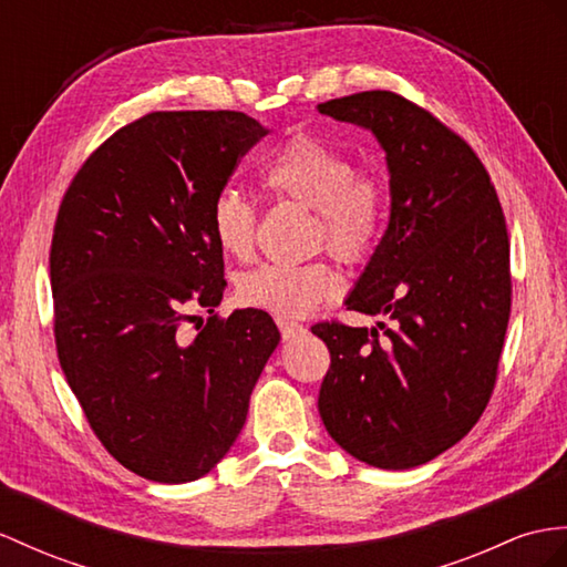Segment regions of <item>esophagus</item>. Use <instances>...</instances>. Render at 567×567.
Returning <instances> with one entry per match:
<instances>
[{"instance_id": "1", "label": "esophagus", "mask_w": 567, "mask_h": 567, "mask_svg": "<svg viewBox=\"0 0 567 567\" xmlns=\"http://www.w3.org/2000/svg\"><path fill=\"white\" fill-rule=\"evenodd\" d=\"M276 324H279L281 337H284L286 341L298 339V337H302V334H306V331H308L302 324H298V322H293V320H284V317H281V320L276 322Z\"/></svg>"}]
</instances>
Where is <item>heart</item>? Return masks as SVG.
<instances>
[{"label": "heart", "mask_w": 567, "mask_h": 567, "mask_svg": "<svg viewBox=\"0 0 567 567\" xmlns=\"http://www.w3.org/2000/svg\"><path fill=\"white\" fill-rule=\"evenodd\" d=\"M259 183L274 197L315 212L327 247L343 261H365L382 238L388 195L380 177L355 173L349 154L317 134H296L261 165ZM209 226L216 245L230 257H250L255 206L238 189H224L212 204ZM341 276L324 261L261 265L245 271L236 293L247 308L279 317H302L337 298Z\"/></svg>", "instance_id": "obj_1"}]
</instances>
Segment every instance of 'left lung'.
Segmentation results:
<instances>
[{
  "label": "left lung",
  "instance_id": "obj_1",
  "mask_svg": "<svg viewBox=\"0 0 567 567\" xmlns=\"http://www.w3.org/2000/svg\"><path fill=\"white\" fill-rule=\"evenodd\" d=\"M384 151L390 220L343 306L388 327H312L331 353L317 409L358 462L413 468L472 431L488 404L509 320V243L476 154L390 91L317 105Z\"/></svg>",
  "mask_w": 567,
  "mask_h": 567
}]
</instances>
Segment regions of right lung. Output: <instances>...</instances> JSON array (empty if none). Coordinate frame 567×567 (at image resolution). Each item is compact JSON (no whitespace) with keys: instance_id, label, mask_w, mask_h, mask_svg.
Listing matches in <instances>:
<instances>
[{"instance_id":"right-lung-1","label":"right lung","mask_w":567,"mask_h":567,"mask_svg":"<svg viewBox=\"0 0 567 567\" xmlns=\"http://www.w3.org/2000/svg\"><path fill=\"white\" fill-rule=\"evenodd\" d=\"M267 132L233 110L151 113L95 151L60 206V365L105 450L148 481H197L226 457L281 341L265 310L214 315L226 279L212 204ZM195 307L213 317L189 340L178 322Z\"/></svg>"}]
</instances>
